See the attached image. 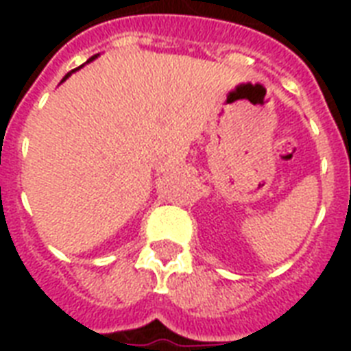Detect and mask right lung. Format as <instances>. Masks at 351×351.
Instances as JSON below:
<instances>
[{
    "instance_id": "obj_1",
    "label": "right lung",
    "mask_w": 351,
    "mask_h": 351,
    "mask_svg": "<svg viewBox=\"0 0 351 351\" xmlns=\"http://www.w3.org/2000/svg\"><path fill=\"white\" fill-rule=\"evenodd\" d=\"M96 58H98V54H96V56H93V58H89V62H93V60H96ZM89 62H87V63H89ZM82 67H84V65H82ZM78 69H80V67H78ZM78 69H74V71H71V73L65 74V76H63V80H62V84H63V82H65V80L69 78V76H71V74L76 73V71H78Z\"/></svg>"
}]
</instances>
